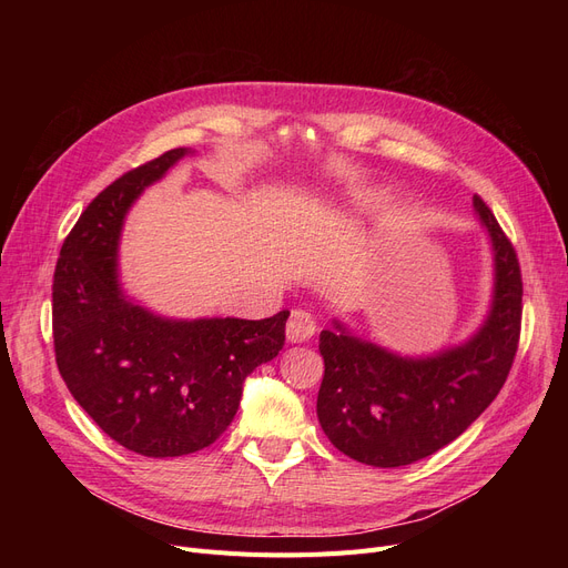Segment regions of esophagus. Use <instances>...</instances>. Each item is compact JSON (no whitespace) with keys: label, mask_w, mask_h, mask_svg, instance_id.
Wrapping results in <instances>:
<instances>
[{"label":"esophagus","mask_w":568,"mask_h":568,"mask_svg":"<svg viewBox=\"0 0 568 568\" xmlns=\"http://www.w3.org/2000/svg\"><path fill=\"white\" fill-rule=\"evenodd\" d=\"M315 329H317V324H315L313 315L302 311V308H294L290 320H287L285 334H287L290 343H306V341L313 338Z\"/></svg>","instance_id":"1"}]
</instances>
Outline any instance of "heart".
<instances>
[{"label": "heart", "mask_w": 568, "mask_h": 568, "mask_svg": "<svg viewBox=\"0 0 568 568\" xmlns=\"http://www.w3.org/2000/svg\"><path fill=\"white\" fill-rule=\"evenodd\" d=\"M354 204L371 206V204H375V197L373 195H354Z\"/></svg>", "instance_id": "heart-1"}]
</instances>
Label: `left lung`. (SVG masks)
<instances>
[{
  "label": "left lung",
  "instance_id": "1",
  "mask_svg": "<svg viewBox=\"0 0 568 568\" xmlns=\"http://www.w3.org/2000/svg\"><path fill=\"white\" fill-rule=\"evenodd\" d=\"M474 209L493 244L495 290L486 322L467 343L412 359L352 336L341 322L320 334L317 419L354 460L403 467L433 456L479 419L509 377L520 341V262L479 195Z\"/></svg>",
  "mask_w": 568,
  "mask_h": 568
}]
</instances>
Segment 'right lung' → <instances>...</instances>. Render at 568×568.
<instances>
[{"instance_id": "right-lung-1", "label": "right lung", "mask_w": 568, "mask_h": 568, "mask_svg": "<svg viewBox=\"0 0 568 568\" xmlns=\"http://www.w3.org/2000/svg\"><path fill=\"white\" fill-rule=\"evenodd\" d=\"M186 154L170 149L89 202L52 281L59 375L108 437L146 458L214 444L234 419L244 379L283 349L290 317L165 320L122 294L116 246L129 209Z\"/></svg>"}]
</instances>
